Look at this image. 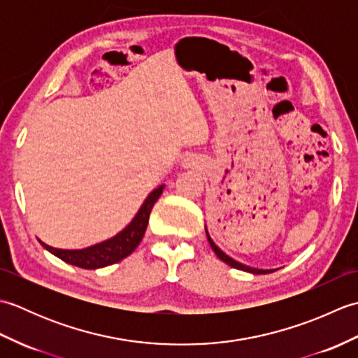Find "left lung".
Here are the masks:
<instances>
[{
  "label": "left lung",
  "instance_id": "left-lung-1",
  "mask_svg": "<svg viewBox=\"0 0 358 358\" xmlns=\"http://www.w3.org/2000/svg\"><path fill=\"white\" fill-rule=\"evenodd\" d=\"M206 235H208V241H209V245H210V248H212V250H214V252L217 254V257L220 258V260L222 262H224L226 264H229L231 268H235V269H240V271H246V272H250V273H271L273 269H255V268H250V266H246V264H243V263H238V262H235L234 258H231L229 255H226L222 249H220L215 243H214V240H212L210 237H209V234H208V229H206Z\"/></svg>",
  "mask_w": 358,
  "mask_h": 358
}]
</instances>
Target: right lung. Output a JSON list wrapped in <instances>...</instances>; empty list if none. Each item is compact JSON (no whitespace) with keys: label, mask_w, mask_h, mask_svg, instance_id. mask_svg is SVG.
I'll return each mask as SVG.
<instances>
[{"label":"right lung","mask_w":358,"mask_h":358,"mask_svg":"<svg viewBox=\"0 0 358 358\" xmlns=\"http://www.w3.org/2000/svg\"><path fill=\"white\" fill-rule=\"evenodd\" d=\"M163 187L164 186L162 185L148 195V199L144 200L140 210L136 212V215L134 217L132 222L129 223L120 234H117L115 237L98 243V245H94L86 249H73V250L52 248L43 241L41 245L43 248L48 249L50 254L62 258L63 262L78 266V268H83V269H98V268H104V266L118 263L127 255H131L136 249V246L140 245V241L143 240V235L146 232V227L149 223L150 210L154 208L157 200L159 199V195L163 194Z\"/></svg>","instance_id":"1"}]
</instances>
